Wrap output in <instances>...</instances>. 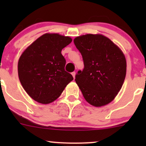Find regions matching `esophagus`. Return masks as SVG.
I'll use <instances>...</instances> for the list:
<instances>
[{
	"instance_id": "obj_1",
	"label": "esophagus",
	"mask_w": 146,
	"mask_h": 146,
	"mask_svg": "<svg viewBox=\"0 0 146 146\" xmlns=\"http://www.w3.org/2000/svg\"><path fill=\"white\" fill-rule=\"evenodd\" d=\"M71 74H72V75H73V78L75 79V72H73V73H72Z\"/></svg>"
}]
</instances>
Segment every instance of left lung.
Listing matches in <instances>:
<instances>
[{
    "instance_id": "obj_1",
    "label": "left lung",
    "mask_w": 146,
    "mask_h": 146,
    "mask_svg": "<svg viewBox=\"0 0 146 146\" xmlns=\"http://www.w3.org/2000/svg\"><path fill=\"white\" fill-rule=\"evenodd\" d=\"M84 68L75 82L86 101L95 107L108 104L121 90L126 74V60L122 51L102 34H86L75 38Z\"/></svg>"
}]
</instances>
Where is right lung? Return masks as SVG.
<instances>
[{
  "label": "right lung",
  "mask_w": 146,
  "mask_h": 146,
  "mask_svg": "<svg viewBox=\"0 0 146 146\" xmlns=\"http://www.w3.org/2000/svg\"><path fill=\"white\" fill-rule=\"evenodd\" d=\"M68 36L45 33L23 51L18 63L22 86L35 101L48 104L57 100L73 76L65 71L61 51L71 42Z\"/></svg>",
  "instance_id": "add662e5"
}]
</instances>
